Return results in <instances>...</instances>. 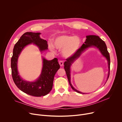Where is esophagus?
Here are the masks:
<instances>
[{"instance_id":"1","label":"esophagus","mask_w":122,"mask_h":122,"mask_svg":"<svg viewBox=\"0 0 122 122\" xmlns=\"http://www.w3.org/2000/svg\"><path fill=\"white\" fill-rule=\"evenodd\" d=\"M59 64L60 65V66H63L64 65V63H63V61L62 60H60L59 61Z\"/></svg>"}]
</instances>
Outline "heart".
<instances>
[{
  "mask_svg": "<svg viewBox=\"0 0 122 122\" xmlns=\"http://www.w3.org/2000/svg\"><path fill=\"white\" fill-rule=\"evenodd\" d=\"M54 43L55 47L62 50L63 55L66 57H69L73 56L79 49L81 44V38L77 36L61 35L56 37ZM50 49L54 51V47L51 44L49 45Z\"/></svg>",
  "mask_w": 122,
  "mask_h": 122,
  "instance_id": "b5f03b06",
  "label": "heart"
}]
</instances>
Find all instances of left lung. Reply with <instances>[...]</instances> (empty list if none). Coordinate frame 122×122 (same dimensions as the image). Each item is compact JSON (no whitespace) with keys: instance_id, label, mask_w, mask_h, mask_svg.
<instances>
[{"instance_id":"obj_1","label":"left lung","mask_w":122,"mask_h":122,"mask_svg":"<svg viewBox=\"0 0 122 122\" xmlns=\"http://www.w3.org/2000/svg\"><path fill=\"white\" fill-rule=\"evenodd\" d=\"M86 39L85 41L84 42V44H83L82 46L78 50V51L76 52V53L71 57H69L66 59V61L64 63V69L66 72V74L68 79V82L70 84L72 89L74 90L75 92L80 93V94H84L81 93L76 89H75L73 86L72 85L71 82V66L72 64L78 58L80 57L82 52L85 49L91 47H95L97 48L101 52L102 55L105 57L108 61V67H109V73L108 76L107 78V80L109 77L110 75V54L107 50V46L102 40H101L98 36L96 35H89L87 36Z\"/></svg>"}]
</instances>
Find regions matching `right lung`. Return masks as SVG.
Here are the masks:
<instances>
[{"label": "right lung", "mask_w": 122, "mask_h": 122, "mask_svg": "<svg viewBox=\"0 0 122 122\" xmlns=\"http://www.w3.org/2000/svg\"><path fill=\"white\" fill-rule=\"evenodd\" d=\"M40 33L26 32L15 44L11 58V75L13 80L20 90L34 97H42L47 95L52 89L54 77L60 68L58 59L55 58L47 60L43 58V66L40 77L35 81L30 82L21 78L17 69V61L21 52L26 45L33 43L41 51L48 49L47 41L41 39Z\"/></svg>", "instance_id": "add662e5"}]
</instances>
